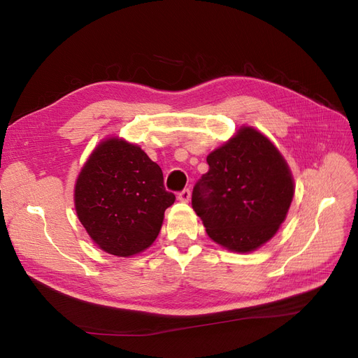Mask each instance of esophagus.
I'll return each instance as SVG.
<instances>
[{
    "label": "esophagus",
    "mask_w": 358,
    "mask_h": 358,
    "mask_svg": "<svg viewBox=\"0 0 358 358\" xmlns=\"http://www.w3.org/2000/svg\"><path fill=\"white\" fill-rule=\"evenodd\" d=\"M178 199L181 202H189L190 201V190L189 189H185L182 192L178 193Z\"/></svg>",
    "instance_id": "34e87169"
}]
</instances>
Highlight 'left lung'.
I'll return each mask as SVG.
<instances>
[{
	"mask_svg": "<svg viewBox=\"0 0 358 358\" xmlns=\"http://www.w3.org/2000/svg\"><path fill=\"white\" fill-rule=\"evenodd\" d=\"M207 163L192 207L208 237L231 252L257 250L287 219L295 187L287 160L259 130L243 126Z\"/></svg>",
	"mask_w": 358,
	"mask_h": 358,
	"instance_id": "obj_1",
	"label": "left lung"
}]
</instances>
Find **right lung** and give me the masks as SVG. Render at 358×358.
<instances>
[{"label": "right lung", "instance_id": "right-lung-1", "mask_svg": "<svg viewBox=\"0 0 358 358\" xmlns=\"http://www.w3.org/2000/svg\"><path fill=\"white\" fill-rule=\"evenodd\" d=\"M173 201L157 163L136 144L117 136L93 150L75 185V210L90 238L121 258L155 243Z\"/></svg>", "mask_w": 358, "mask_h": 358}]
</instances>
